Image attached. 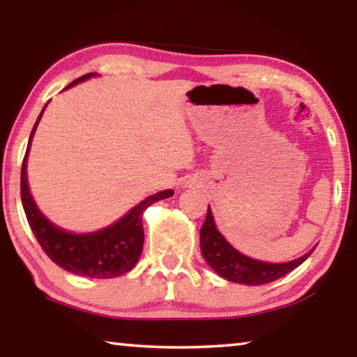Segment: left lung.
Here are the masks:
<instances>
[{
	"label": "left lung",
	"instance_id": "1",
	"mask_svg": "<svg viewBox=\"0 0 357 357\" xmlns=\"http://www.w3.org/2000/svg\"><path fill=\"white\" fill-rule=\"evenodd\" d=\"M199 245H202L204 260L219 276H222L227 281L247 286H261L280 280L294 268L302 265L312 253L309 252L304 257L287 263H265L242 255L218 231L209 206L206 219H204L202 231H199Z\"/></svg>",
	"mask_w": 357,
	"mask_h": 357
}]
</instances>
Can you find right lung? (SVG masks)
Masks as SVG:
<instances>
[{"label": "right lung", "mask_w": 357, "mask_h": 357, "mask_svg": "<svg viewBox=\"0 0 357 357\" xmlns=\"http://www.w3.org/2000/svg\"><path fill=\"white\" fill-rule=\"evenodd\" d=\"M91 76H96V73L77 77L76 81L68 84V87L89 79ZM40 116L32 128L21 169V199L33 236H36L37 242L40 243L48 258L73 275L97 278V280H109V278L125 275L138 263L141 252H143V213L146 208L159 202V199L172 197L174 192L172 190H164V192L155 193L153 197H148L144 202L136 204L131 211L126 213L120 221L97 232L71 234L53 226L32 199L26 174L29 148H31L33 131L37 128Z\"/></svg>", "instance_id": "right-lung-1"}]
</instances>
